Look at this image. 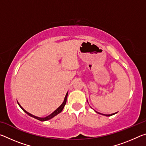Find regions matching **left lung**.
Listing matches in <instances>:
<instances>
[{"mask_svg": "<svg viewBox=\"0 0 146 146\" xmlns=\"http://www.w3.org/2000/svg\"><path fill=\"white\" fill-rule=\"evenodd\" d=\"M95 111L96 113H98V114H100V115H104V116H107V117H110V116H112V115H115V114H116V113H117H117H112V114H110V115H105V114H102V113H98V112H97V111Z\"/></svg>", "mask_w": 146, "mask_h": 146, "instance_id": "obj_1", "label": "left lung"}]
</instances>
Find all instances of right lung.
<instances>
[{
	"label": "right lung",
	"instance_id": "add662e5",
	"mask_svg": "<svg viewBox=\"0 0 146 146\" xmlns=\"http://www.w3.org/2000/svg\"><path fill=\"white\" fill-rule=\"evenodd\" d=\"M68 92H67V93H66V96H65V98H64V101H63V102H62V104L59 106V107L56 109V110H55V111H54L51 113V114H50L49 115H48V116H47V117H36V116H35V115H32V114H31V113H28V111H26L24 110V109L22 107V106L20 105V104L19 103V102H17V103H18V104H19V106H20V107H21V108L22 109V110H23L24 112H25L26 114H28L29 116H30V117H33V118H36V119H37V120H40V121H46V120H50V119H51V118H53L54 117H55L56 115H57L58 114H59V113H60L63 110V109H64V106H65V105H66V100H67V97H68Z\"/></svg>",
	"mask_w": 146,
	"mask_h": 146
}]
</instances>
